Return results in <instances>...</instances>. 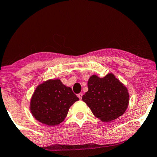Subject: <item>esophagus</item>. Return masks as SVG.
I'll use <instances>...</instances> for the list:
<instances>
[{"label":"esophagus","instance_id":"1","mask_svg":"<svg viewBox=\"0 0 157 157\" xmlns=\"http://www.w3.org/2000/svg\"><path fill=\"white\" fill-rule=\"evenodd\" d=\"M82 96H83V94H78V97L79 98V99H81V98H82Z\"/></svg>","mask_w":157,"mask_h":157}]
</instances>
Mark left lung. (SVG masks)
<instances>
[{
  "mask_svg": "<svg viewBox=\"0 0 157 157\" xmlns=\"http://www.w3.org/2000/svg\"><path fill=\"white\" fill-rule=\"evenodd\" d=\"M82 100L101 121L109 122L123 115L129 102L126 87L113 74L103 78L92 75Z\"/></svg>",
  "mask_w": 157,
  "mask_h": 157,
  "instance_id": "left-lung-1",
  "label": "left lung"
}]
</instances>
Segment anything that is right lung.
Masks as SVG:
<instances>
[{
    "label": "right lung",
    "instance_id": "obj_1",
    "mask_svg": "<svg viewBox=\"0 0 157 157\" xmlns=\"http://www.w3.org/2000/svg\"><path fill=\"white\" fill-rule=\"evenodd\" d=\"M78 100L71 88L63 85L60 79H49L36 87L30 102V110L40 123L56 126L65 119L68 109Z\"/></svg>",
    "mask_w": 157,
    "mask_h": 157
}]
</instances>
